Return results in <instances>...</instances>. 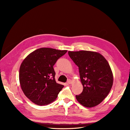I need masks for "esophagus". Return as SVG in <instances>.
Wrapping results in <instances>:
<instances>
[{"label":"esophagus","instance_id":"1","mask_svg":"<svg viewBox=\"0 0 130 130\" xmlns=\"http://www.w3.org/2000/svg\"><path fill=\"white\" fill-rule=\"evenodd\" d=\"M67 83H68V84H72V80L69 79V80L67 81Z\"/></svg>","mask_w":130,"mask_h":130}]
</instances>
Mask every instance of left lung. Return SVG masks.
<instances>
[{
	"instance_id": "left-lung-1",
	"label": "left lung",
	"mask_w": 130,
	"mask_h": 130,
	"mask_svg": "<svg viewBox=\"0 0 130 130\" xmlns=\"http://www.w3.org/2000/svg\"><path fill=\"white\" fill-rule=\"evenodd\" d=\"M78 67L83 91L76 98L86 107L100 104L108 95L113 85V77L107 61L100 54L82 50L68 52Z\"/></svg>"
}]
</instances>
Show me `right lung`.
Masks as SVG:
<instances>
[{
    "label": "right lung",
    "mask_w": 130,
    "mask_h": 130,
    "mask_svg": "<svg viewBox=\"0 0 130 130\" xmlns=\"http://www.w3.org/2000/svg\"><path fill=\"white\" fill-rule=\"evenodd\" d=\"M67 50L49 48L30 53L19 69V82L25 96L34 104L43 106L55 100L64 86L56 83L53 66Z\"/></svg>",
    "instance_id": "1"
}]
</instances>
